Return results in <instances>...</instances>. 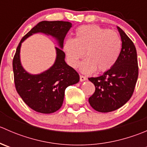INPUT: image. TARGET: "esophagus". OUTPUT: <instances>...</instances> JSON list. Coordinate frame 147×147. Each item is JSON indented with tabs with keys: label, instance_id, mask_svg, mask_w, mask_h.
<instances>
[{
	"label": "esophagus",
	"instance_id": "esophagus-1",
	"mask_svg": "<svg viewBox=\"0 0 147 147\" xmlns=\"http://www.w3.org/2000/svg\"><path fill=\"white\" fill-rule=\"evenodd\" d=\"M80 79L81 82H83V81H84V80H87V78H86L85 76H84V75H80Z\"/></svg>",
	"mask_w": 147,
	"mask_h": 147
}]
</instances>
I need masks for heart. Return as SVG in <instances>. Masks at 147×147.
<instances>
[{"instance_id":"heart-1","label":"heart","mask_w":147,"mask_h":147,"mask_svg":"<svg viewBox=\"0 0 147 147\" xmlns=\"http://www.w3.org/2000/svg\"><path fill=\"white\" fill-rule=\"evenodd\" d=\"M121 47L117 32L90 25L77 28L74 39L65 42L64 51L68 63L74 68L78 67L85 53L87 58L81 64L80 70L88 74L95 69L103 72L112 68L119 57Z\"/></svg>"}]
</instances>
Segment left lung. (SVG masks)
<instances>
[{"instance_id": "obj_1", "label": "left lung", "mask_w": 147, "mask_h": 147, "mask_svg": "<svg viewBox=\"0 0 147 147\" xmlns=\"http://www.w3.org/2000/svg\"><path fill=\"white\" fill-rule=\"evenodd\" d=\"M117 29L122 42L117 60L101 76L89 78L95 86L89 103L100 112H112L127 103L132 96L139 75L135 46L121 28Z\"/></svg>"}]
</instances>
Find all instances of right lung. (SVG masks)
Wrapping results in <instances>:
<instances>
[{
	"label": "right lung",
	"instance_id": "add662e5",
	"mask_svg": "<svg viewBox=\"0 0 147 147\" xmlns=\"http://www.w3.org/2000/svg\"><path fill=\"white\" fill-rule=\"evenodd\" d=\"M72 23L66 21H42L32 28L22 38L16 49L13 60L16 89L22 100L29 107L38 112L50 114L56 112L63 103L65 89L80 81L79 74L65 61L63 42ZM37 32L50 34L59 42L56 48V62L47 71L38 75H31L22 67L20 60L21 43Z\"/></svg>",
	"mask_w": 147,
	"mask_h": 147
}]
</instances>
